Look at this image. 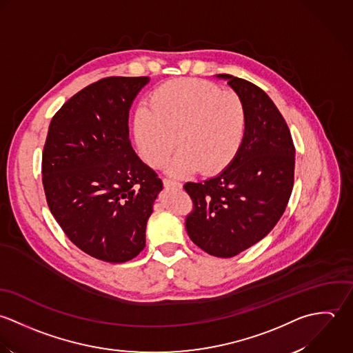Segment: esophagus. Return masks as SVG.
I'll return each mask as SVG.
<instances>
[{
	"label": "esophagus",
	"mask_w": 353,
	"mask_h": 353,
	"mask_svg": "<svg viewBox=\"0 0 353 353\" xmlns=\"http://www.w3.org/2000/svg\"><path fill=\"white\" fill-rule=\"evenodd\" d=\"M163 185L165 187H174V188H181V183L179 181H174V180H170V179H163Z\"/></svg>",
	"instance_id": "obj_1"
}]
</instances>
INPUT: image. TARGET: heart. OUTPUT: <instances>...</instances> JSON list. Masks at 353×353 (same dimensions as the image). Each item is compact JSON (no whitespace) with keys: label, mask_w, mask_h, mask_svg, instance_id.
Wrapping results in <instances>:
<instances>
[{"label":"heart","mask_w":353,"mask_h":353,"mask_svg":"<svg viewBox=\"0 0 353 353\" xmlns=\"http://www.w3.org/2000/svg\"><path fill=\"white\" fill-rule=\"evenodd\" d=\"M150 109L135 114L141 155L151 166H162L177 144L169 172L176 176L199 169L203 176L223 172L240 152L248 128L241 97L216 83L183 77L166 81L150 95Z\"/></svg>","instance_id":"1"}]
</instances>
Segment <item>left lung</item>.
<instances>
[{
	"mask_svg": "<svg viewBox=\"0 0 353 353\" xmlns=\"http://www.w3.org/2000/svg\"><path fill=\"white\" fill-rule=\"evenodd\" d=\"M241 97L248 128L234 161L216 177L185 183L194 208L190 239L205 252L232 258L262 240L286 209L294 180V145L280 110L254 83L218 74Z\"/></svg>",
	"mask_w": 353,
	"mask_h": 353,
	"instance_id": "obj_1",
	"label": "left lung"
}]
</instances>
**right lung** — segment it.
I'll list each match as a JSON object with an SVG mask.
<instances>
[{
  "mask_svg": "<svg viewBox=\"0 0 353 353\" xmlns=\"http://www.w3.org/2000/svg\"><path fill=\"white\" fill-rule=\"evenodd\" d=\"M147 76L103 77L53 116L42 152L46 202L72 243L92 258L123 263L145 245L162 181L130 141V108Z\"/></svg>",
  "mask_w": 353,
  "mask_h": 353,
  "instance_id": "obj_1",
  "label": "right lung"
}]
</instances>
